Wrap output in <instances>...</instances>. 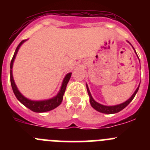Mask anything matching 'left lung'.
<instances>
[{"label": "left lung", "instance_id": "1", "mask_svg": "<svg viewBox=\"0 0 150 150\" xmlns=\"http://www.w3.org/2000/svg\"><path fill=\"white\" fill-rule=\"evenodd\" d=\"M135 53L137 54V52H135ZM139 86H140V85L138 86V87L137 88V89L135 90V91L134 92L133 95H132V97H131V98H130L128 100H126V101H125L124 103H122V104H118V105H115V106H105V105H103V104H99V103H98V102L95 101V100H94L93 98H92V96H91V93H90V91H89V89H88V86H87V84H86L87 91H88V95H89V101H90V104H91V107H93L95 110H96L97 111H98V112H102V113H106V114H112V113H116V112H119L120 111H121L122 110L124 109L125 107H126L127 106L130 104V102L133 100L135 95H136V94H137V91H138V89H139Z\"/></svg>", "mask_w": 150, "mask_h": 150}]
</instances>
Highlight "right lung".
<instances>
[{
    "label": "right lung",
    "instance_id": "right-lung-1",
    "mask_svg": "<svg viewBox=\"0 0 150 150\" xmlns=\"http://www.w3.org/2000/svg\"><path fill=\"white\" fill-rule=\"evenodd\" d=\"M27 40H24L21 42L17 46L16 50L15 51V53L13 55V59H12L11 62H10V83H11V86L13 88V91L15 94L16 98L18 99L19 101L22 103L23 105L25 106L26 107H28V109H30V110L34 111L35 112H47V111H50L56 108L58 106H59L62 103V100H63V95L64 94V91H65L66 87H67V85L68 83L69 80H70V78L71 76V73H68L65 76L63 82H62V87L60 88V91H59V93L57 94L56 96L53 97L52 98L48 99V100H29L27 98H25V96L22 95L20 93V91L18 90L16 85L15 82H14V79H13V62L15 60V58L16 56V54L18 52V50H19V47L22 46V43L24 42H25Z\"/></svg>",
    "mask_w": 150,
    "mask_h": 150
}]
</instances>
